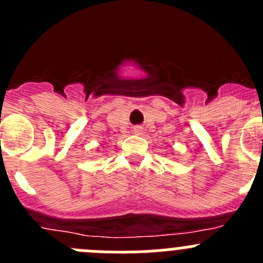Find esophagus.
Segmentation results:
<instances>
[{"label":"esophagus","instance_id":"34e87169","mask_svg":"<svg viewBox=\"0 0 263 263\" xmlns=\"http://www.w3.org/2000/svg\"><path fill=\"white\" fill-rule=\"evenodd\" d=\"M134 133H136V134H141V129H136V130H134Z\"/></svg>","mask_w":263,"mask_h":263}]
</instances>
